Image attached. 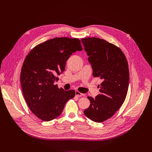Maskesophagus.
Returning a JSON list of instances; mask_svg holds the SVG:
<instances>
[{
    "label": "esophagus",
    "mask_w": 152,
    "mask_h": 152,
    "mask_svg": "<svg viewBox=\"0 0 152 152\" xmlns=\"http://www.w3.org/2000/svg\"><path fill=\"white\" fill-rule=\"evenodd\" d=\"M75 95H76V96H78V97H82V96H85L84 94L81 93H80V92L78 91H75Z\"/></svg>",
    "instance_id": "1"
}]
</instances>
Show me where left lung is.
Segmentation results:
<instances>
[{
	"mask_svg": "<svg viewBox=\"0 0 152 152\" xmlns=\"http://www.w3.org/2000/svg\"><path fill=\"white\" fill-rule=\"evenodd\" d=\"M81 41L89 56L93 76L103 80L99 85L100 94L95 98L88 97L91 103L84 114L101 123L113 116L125 100L129 82L128 63L122 50L104 39L88 37Z\"/></svg>",
	"mask_w": 152,
	"mask_h": 152,
	"instance_id": "8db88e82",
	"label": "left lung"
}]
</instances>
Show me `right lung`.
I'll return each instance as SVG.
<instances>
[{"instance_id": "obj_1", "label": "right lung", "mask_w": 152, "mask_h": 152, "mask_svg": "<svg viewBox=\"0 0 152 152\" xmlns=\"http://www.w3.org/2000/svg\"><path fill=\"white\" fill-rule=\"evenodd\" d=\"M82 49L79 39L58 37L37 45L25 58L20 73L21 88L29 109L41 120L57 118L75 97V90L65 91L53 83L71 55Z\"/></svg>"}]
</instances>
